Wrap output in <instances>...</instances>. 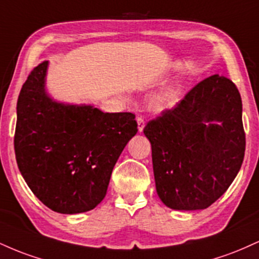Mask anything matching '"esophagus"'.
<instances>
[{"label":"esophagus","mask_w":259,"mask_h":259,"mask_svg":"<svg viewBox=\"0 0 259 259\" xmlns=\"http://www.w3.org/2000/svg\"><path fill=\"white\" fill-rule=\"evenodd\" d=\"M136 121H138L139 132L141 133L142 130H144V127H145V119L142 117H138V118H136Z\"/></svg>","instance_id":"1"}]
</instances>
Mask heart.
Wrapping results in <instances>:
<instances>
[{"instance_id":"b5f03b06","label":"heart","mask_w":259,"mask_h":259,"mask_svg":"<svg viewBox=\"0 0 259 259\" xmlns=\"http://www.w3.org/2000/svg\"><path fill=\"white\" fill-rule=\"evenodd\" d=\"M180 85L179 84H174L169 88L163 90L162 92H159L158 95L153 97L152 101H151V106L154 111H163V109L169 108V107L174 106L177 103V101L179 100L180 96Z\"/></svg>"}]
</instances>
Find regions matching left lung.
I'll list each match as a JSON object with an SVG mask.
<instances>
[{"mask_svg": "<svg viewBox=\"0 0 259 259\" xmlns=\"http://www.w3.org/2000/svg\"><path fill=\"white\" fill-rule=\"evenodd\" d=\"M152 146L156 190L179 210L204 209L231 185L246 136L236 85L218 74L202 80L144 129Z\"/></svg>", "mask_w": 259, "mask_h": 259, "instance_id": "8db88e82", "label": "left lung"}]
</instances>
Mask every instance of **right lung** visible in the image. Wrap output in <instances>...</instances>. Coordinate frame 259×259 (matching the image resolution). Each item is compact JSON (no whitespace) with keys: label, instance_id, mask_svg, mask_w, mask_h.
<instances>
[{"label":"right lung","instance_id":"right-lung-1","mask_svg":"<svg viewBox=\"0 0 259 259\" xmlns=\"http://www.w3.org/2000/svg\"><path fill=\"white\" fill-rule=\"evenodd\" d=\"M49 62L35 67L17 102L14 151L23 178L45 206L88 212L105 198L113 168L138 133L135 114L64 105L45 91Z\"/></svg>","mask_w":259,"mask_h":259}]
</instances>
